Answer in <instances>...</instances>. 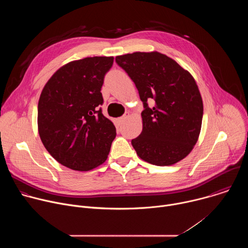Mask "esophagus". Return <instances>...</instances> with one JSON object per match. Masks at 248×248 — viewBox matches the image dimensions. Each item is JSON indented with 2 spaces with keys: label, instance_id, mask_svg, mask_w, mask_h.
Segmentation results:
<instances>
[{
  "label": "esophagus",
  "instance_id": "esophagus-1",
  "mask_svg": "<svg viewBox=\"0 0 248 248\" xmlns=\"http://www.w3.org/2000/svg\"><path fill=\"white\" fill-rule=\"evenodd\" d=\"M128 116H129V113H125L124 116H122L121 118H119L118 121H119L120 123H124V122L128 118Z\"/></svg>",
  "mask_w": 248,
  "mask_h": 248
}]
</instances>
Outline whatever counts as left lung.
I'll list each match as a JSON object with an SVG mask.
<instances>
[{
	"instance_id": "obj_1",
	"label": "left lung",
	"mask_w": 248,
	"mask_h": 248,
	"mask_svg": "<svg viewBox=\"0 0 248 248\" xmlns=\"http://www.w3.org/2000/svg\"><path fill=\"white\" fill-rule=\"evenodd\" d=\"M134 82L143 102L142 131L131 140L140 159L170 166L186 158L196 144L203 102L193 77L159 52H135L116 57ZM153 99L152 108L148 101Z\"/></svg>"
}]
</instances>
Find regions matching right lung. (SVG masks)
Returning <instances> with one entry per match:
<instances>
[{
    "label": "right lung",
    "mask_w": 248,
    "mask_h": 248,
    "mask_svg": "<svg viewBox=\"0 0 248 248\" xmlns=\"http://www.w3.org/2000/svg\"><path fill=\"white\" fill-rule=\"evenodd\" d=\"M113 57L73 61L52 76L38 102V131L51 156L75 170H90L108 158L114 124L102 114L101 88Z\"/></svg>",
    "instance_id": "1"
}]
</instances>
